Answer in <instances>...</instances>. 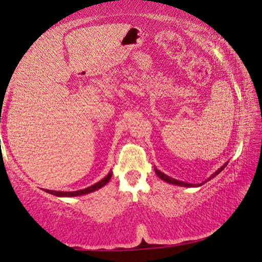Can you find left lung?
I'll return each mask as SVG.
<instances>
[{
  "instance_id": "left-lung-1",
  "label": "left lung",
  "mask_w": 262,
  "mask_h": 262,
  "mask_svg": "<svg viewBox=\"0 0 262 262\" xmlns=\"http://www.w3.org/2000/svg\"><path fill=\"white\" fill-rule=\"evenodd\" d=\"M227 164L228 163H225L223 166H222L221 168H219V170H217L214 174H212L210 178H208L206 181H209L211 178H214V177H216L217 174L220 173V172L223 170V168L227 166ZM155 172H156V174L159 177V178H161L162 180H164V181H166V183H168V184H172V185H177V186H183V187H195V186H201L202 184H198V185H193V184H188V183H184V181H180V180H177V179H173V178H171V177H168V176H166V174H164L163 172H161L159 170H157L156 167H155ZM205 181V183H206ZM203 183V184H205Z\"/></svg>"
}]
</instances>
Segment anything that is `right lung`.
Returning a JSON list of instances; mask_svg holds the SVG:
<instances>
[{
  "mask_svg": "<svg viewBox=\"0 0 262 262\" xmlns=\"http://www.w3.org/2000/svg\"><path fill=\"white\" fill-rule=\"evenodd\" d=\"M111 177H112V172H110V173L105 177L104 179H101L100 181H98V183L90 186V187L88 188H84V189H81V190H75V192H57V190H50V189H45V192L50 193L52 195H55V196H67V198H70V196H79V195H84V194H89L91 192H95V190L99 189L103 187V186H105L106 184L108 183Z\"/></svg>",
  "mask_w": 262,
  "mask_h": 262,
  "instance_id": "1",
  "label": "right lung"
}]
</instances>
